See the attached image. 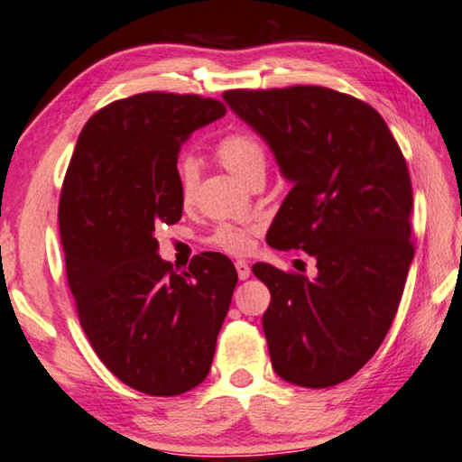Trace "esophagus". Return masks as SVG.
I'll return each instance as SVG.
<instances>
[{
	"label": "esophagus",
	"mask_w": 462,
	"mask_h": 462,
	"mask_svg": "<svg viewBox=\"0 0 462 462\" xmlns=\"http://www.w3.org/2000/svg\"><path fill=\"white\" fill-rule=\"evenodd\" d=\"M236 273H238V279L240 281H246L250 276V266L245 260H236Z\"/></svg>",
	"instance_id": "34e87169"
}]
</instances>
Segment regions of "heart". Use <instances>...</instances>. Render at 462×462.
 <instances>
[{"mask_svg":"<svg viewBox=\"0 0 462 462\" xmlns=\"http://www.w3.org/2000/svg\"><path fill=\"white\" fill-rule=\"evenodd\" d=\"M214 153L226 170L232 171L238 180L250 183L256 178H264L266 171V145L254 131L234 129L217 139ZM198 167L191 159H181L178 163V186L183 204H189L196 194ZM258 232L254 224H230L224 222L216 226L212 236L208 238L209 245L228 254H246L253 248V236Z\"/></svg>","mask_w":462,"mask_h":462,"instance_id":"1","label":"heart"}]
</instances>
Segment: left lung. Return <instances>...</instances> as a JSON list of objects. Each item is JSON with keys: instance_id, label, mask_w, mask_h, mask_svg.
<instances>
[{"instance_id": "1", "label": "left lung", "mask_w": 462, "mask_h": 462, "mask_svg": "<svg viewBox=\"0 0 462 462\" xmlns=\"http://www.w3.org/2000/svg\"><path fill=\"white\" fill-rule=\"evenodd\" d=\"M222 97L292 181L268 245L317 260L315 279L253 266L271 291L263 329L273 367L303 388L337 385L382 346L404 292L414 258L406 159L382 115L346 92L295 85Z\"/></svg>"}]
</instances>
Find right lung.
<instances>
[{
  "label": "right lung",
  "instance_id": "obj_1",
  "mask_svg": "<svg viewBox=\"0 0 462 462\" xmlns=\"http://www.w3.org/2000/svg\"><path fill=\"white\" fill-rule=\"evenodd\" d=\"M222 100L141 92L90 116L64 175L58 224L82 329L108 370L149 396H180L212 365L238 282L232 260L191 258L175 273L155 228L180 222L178 155Z\"/></svg>",
  "mask_w": 462,
  "mask_h": 462
}]
</instances>
